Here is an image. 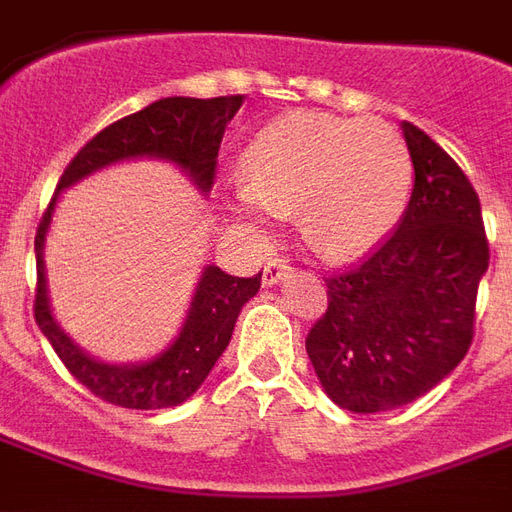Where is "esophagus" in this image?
Listing matches in <instances>:
<instances>
[{
	"instance_id": "1",
	"label": "esophagus",
	"mask_w": 512,
	"mask_h": 512,
	"mask_svg": "<svg viewBox=\"0 0 512 512\" xmlns=\"http://www.w3.org/2000/svg\"><path fill=\"white\" fill-rule=\"evenodd\" d=\"M293 274V268L285 263V260H268L266 268H263V285H279L282 279H288Z\"/></svg>"
}]
</instances>
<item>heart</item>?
Instances as JSON below:
<instances>
[{"label":"heart","instance_id":"1","mask_svg":"<svg viewBox=\"0 0 512 512\" xmlns=\"http://www.w3.org/2000/svg\"><path fill=\"white\" fill-rule=\"evenodd\" d=\"M230 211L255 233L296 208L301 235L329 260H354L395 230L411 191V156L384 120L290 112L260 128Z\"/></svg>","mask_w":512,"mask_h":512}]
</instances>
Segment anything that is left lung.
Listing matches in <instances>:
<instances>
[{
  "label": "left lung",
  "instance_id": "obj_1",
  "mask_svg": "<svg viewBox=\"0 0 512 512\" xmlns=\"http://www.w3.org/2000/svg\"><path fill=\"white\" fill-rule=\"evenodd\" d=\"M400 128L414 164L406 213L376 255L326 279L329 310L307 334L323 392L354 414L406 406L461 365L488 271L469 178L425 131Z\"/></svg>",
  "mask_w": 512,
  "mask_h": 512
}]
</instances>
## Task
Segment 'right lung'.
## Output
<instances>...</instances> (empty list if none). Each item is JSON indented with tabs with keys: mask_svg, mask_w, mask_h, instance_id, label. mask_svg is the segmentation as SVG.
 Wrapping results in <instances>:
<instances>
[{
	"mask_svg": "<svg viewBox=\"0 0 512 512\" xmlns=\"http://www.w3.org/2000/svg\"><path fill=\"white\" fill-rule=\"evenodd\" d=\"M241 104L244 95H222L208 101L175 95L145 106L136 115L117 120L101 134H95L76 153L62 175L57 194L51 197L49 211L43 213V222L35 235V260H38L35 321L62 359V365L71 370V376L79 378L95 397L106 403L142 408V411L186 403L208 378L224 348L230 345L238 315L246 301L255 299V293L260 290V274L233 277L219 266H205L191 296L186 321L180 326L178 337L161 354L126 365L104 362L87 354L79 343H73V337L62 329L51 310L43 249L60 194L101 169L136 158L167 161L178 167L200 194H208L213 186L224 128L241 109Z\"/></svg>",
	"mask_w": 512,
	"mask_h": 512,
	"instance_id": "obj_1",
	"label": "right lung"
}]
</instances>
